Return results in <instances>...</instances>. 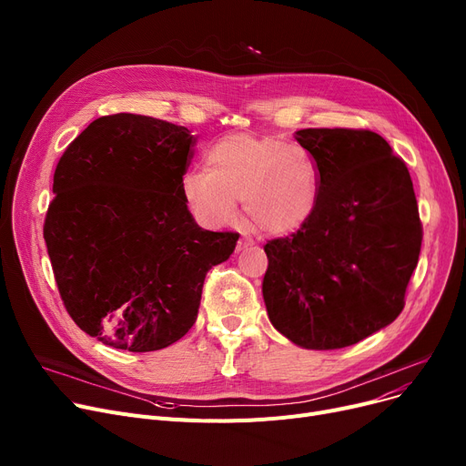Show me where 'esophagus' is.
<instances>
[{"label": "esophagus", "instance_id": "obj_1", "mask_svg": "<svg viewBox=\"0 0 466 466\" xmlns=\"http://www.w3.org/2000/svg\"><path fill=\"white\" fill-rule=\"evenodd\" d=\"M249 246H253V239H251V238H248V236H241V238L238 239V246H236V249H238V251H243V249L249 248Z\"/></svg>", "mask_w": 466, "mask_h": 466}]
</instances>
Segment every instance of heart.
I'll return each instance as SVG.
<instances>
[{
  "mask_svg": "<svg viewBox=\"0 0 466 466\" xmlns=\"http://www.w3.org/2000/svg\"><path fill=\"white\" fill-rule=\"evenodd\" d=\"M181 194L202 227L230 225L241 200L255 230L283 238L302 230L317 213L321 179L302 147L232 134L209 147L206 167L187 171Z\"/></svg>",
  "mask_w": 466,
  "mask_h": 466,
  "instance_id": "obj_1",
  "label": "heart"
}]
</instances>
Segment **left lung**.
I'll return each mask as SVG.
<instances>
[{"label":"left lung","mask_w":466,"mask_h":466,"mask_svg":"<svg viewBox=\"0 0 466 466\" xmlns=\"http://www.w3.org/2000/svg\"><path fill=\"white\" fill-rule=\"evenodd\" d=\"M321 200L309 223L264 246L270 323L304 350H339L393 323L421 251L406 164L376 132L306 128Z\"/></svg>","instance_id":"1"}]
</instances>
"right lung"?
Instances as JSON below:
<instances>
[{"label":"right lung","instance_id":"obj_1","mask_svg":"<svg viewBox=\"0 0 466 466\" xmlns=\"http://www.w3.org/2000/svg\"><path fill=\"white\" fill-rule=\"evenodd\" d=\"M194 143L185 127L118 113L90 122L56 166L48 257L71 319L106 346L147 353L181 339L208 270L236 249L239 234L204 230L183 200Z\"/></svg>","mask_w":466,"mask_h":466}]
</instances>
